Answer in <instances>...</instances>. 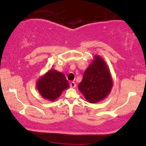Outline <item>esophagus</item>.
Masks as SVG:
<instances>
[{
	"mask_svg": "<svg viewBox=\"0 0 146 146\" xmlns=\"http://www.w3.org/2000/svg\"><path fill=\"white\" fill-rule=\"evenodd\" d=\"M70 87L72 88H74L76 86V84L74 82H71L70 84Z\"/></svg>",
	"mask_w": 146,
	"mask_h": 146,
	"instance_id": "obj_1",
	"label": "esophagus"
}]
</instances>
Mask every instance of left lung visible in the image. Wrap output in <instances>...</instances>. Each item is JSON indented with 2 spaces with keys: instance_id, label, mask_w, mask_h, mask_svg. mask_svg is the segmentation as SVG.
<instances>
[{
  "instance_id": "obj_1",
  "label": "left lung",
  "mask_w": 146,
  "mask_h": 146,
  "mask_svg": "<svg viewBox=\"0 0 146 146\" xmlns=\"http://www.w3.org/2000/svg\"><path fill=\"white\" fill-rule=\"evenodd\" d=\"M113 82L106 62L99 56H94L83 75L78 89L90 103H97L106 98L112 88Z\"/></svg>"
}]
</instances>
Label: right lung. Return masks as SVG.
<instances>
[{"instance_id": "right-lung-1", "label": "right lung", "mask_w": 146, "mask_h": 146, "mask_svg": "<svg viewBox=\"0 0 146 146\" xmlns=\"http://www.w3.org/2000/svg\"><path fill=\"white\" fill-rule=\"evenodd\" d=\"M69 87L64 74L55 70H50L38 80L36 88L44 99L54 101L58 98L62 91Z\"/></svg>"}]
</instances>
